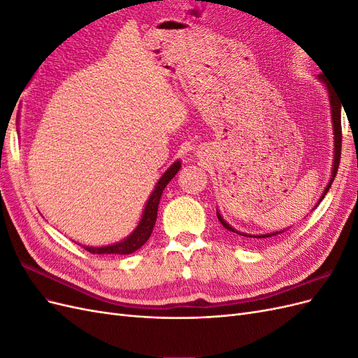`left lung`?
<instances>
[{"label":"left lung","mask_w":358,"mask_h":358,"mask_svg":"<svg viewBox=\"0 0 358 358\" xmlns=\"http://www.w3.org/2000/svg\"><path fill=\"white\" fill-rule=\"evenodd\" d=\"M318 79L327 86V90H329V99H330V110H331V122H333V134H334V159H333V167H331V179H330V182H329V185L326 187V189H324V192H322V196L320 197V200H318V203L315 204V208L317 206L320 204V201L324 199V196H326L327 194V191L330 189V187H331V183H333V180H334V178H336V173H338V169H339V161H341V152H342V125H341V100L339 99H336L334 96V92L331 91V86H330V83H329V80L326 79V74H320L318 76ZM216 216H218V221L224 225V229L225 230H229L230 233H234L236 236H242V237H245V239H249V241H264V239H267V237H272V236H276V234H280V233H284L285 230H282V231H275V233H267V234H246V233H242V231H239V230H236V229H233V227L227 222V221H224V218L221 216V213L216 210Z\"/></svg>","instance_id":"8db88e82"}]
</instances>
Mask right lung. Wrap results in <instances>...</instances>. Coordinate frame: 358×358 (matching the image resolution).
Returning <instances> with one entry per match:
<instances>
[{
  "label": "right lung",
  "instance_id": "1",
  "mask_svg": "<svg viewBox=\"0 0 358 358\" xmlns=\"http://www.w3.org/2000/svg\"><path fill=\"white\" fill-rule=\"evenodd\" d=\"M180 169V161L173 162V164L166 170L164 175L159 178L157 182L155 189L150 194L149 200L146 201L145 210L142 215V220H140L138 225L136 227V230L125 237L124 241L113 243V245H107V246H100V248H94V246H83L86 251L91 254H115V255H125V254H131L137 251L138 248H142L148 239L152 234L154 225L157 221V212H158V204L159 199L162 196V191L167 187V183L176 176V173Z\"/></svg>",
  "mask_w": 358,
  "mask_h": 358
}]
</instances>
